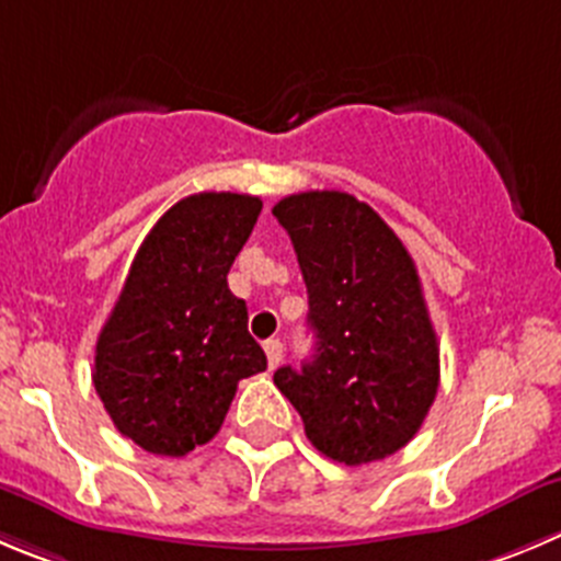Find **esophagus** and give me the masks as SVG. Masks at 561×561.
<instances>
[{"mask_svg": "<svg viewBox=\"0 0 561 561\" xmlns=\"http://www.w3.org/2000/svg\"><path fill=\"white\" fill-rule=\"evenodd\" d=\"M282 354H285V348H282L279 340H265V357H268V368H279L282 363Z\"/></svg>", "mask_w": 561, "mask_h": 561, "instance_id": "1", "label": "esophagus"}]
</instances>
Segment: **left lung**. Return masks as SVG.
<instances>
[{
	"label": "left lung",
	"mask_w": 561,
	"mask_h": 561,
	"mask_svg": "<svg viewBox=\"0 0 561 561\" xmlns=\"http://www.w3.org/2000/svg\"><path fill=\"white\" fill-rule=\"evenodd\" d=\"M274 216L296 249L316 332L310 363L279 368L274 385L323 457H390L415 437L439 387L437 334L410 251L352 193H293Z\"/></svg>",
	"instance_id": "obj_1"
}]
</instances>
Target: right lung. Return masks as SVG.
Masks as SVG:
<instances>
[{
    "instance_id": "1",
    "label": "right lung",
    "mask_w": 561,
    "mask_h": 561,
    "mask_svg": "<svg viewBox=\"0 0 561 561\" xmlns=\"http://www.w3.org/2000/svg\"><path fill=\"white\" fill-rule=\"evenodd\" d=\"M263 202L196 193L151 227L96 340L93 387L115 428L160 457L216 437L238 381L268 368L227 274Z\"/></svg>"
}]
</instances>
